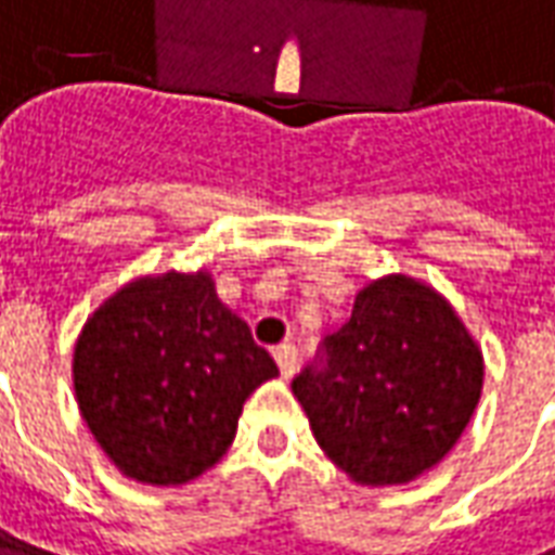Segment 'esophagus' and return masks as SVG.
<instances>
[{"label":"esophagus","instance_id":"obj_1","mask_svg":"<svg viewBox=\"0 0 555 555\" xmlns=\"http://www.w3.org/2000/svg\"><path fill=\"white\" fill-rule=\"evenodd\" d=\"M271 353H274V359H278V369H281L284 377H293V374H296V365H299V350H296L293 344H278Z\"/></svg>","mask_w":555,"mask_h":555}]
</instances>
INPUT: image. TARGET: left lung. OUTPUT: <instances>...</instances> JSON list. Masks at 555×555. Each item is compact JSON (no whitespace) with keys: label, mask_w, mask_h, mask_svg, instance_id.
I'll use <instances>...</instances> for the list:
<instances>
[{"label":"left lung","mask_w":555,"mask_h":555,"mask_svg":"<svg viewBox=\"0 0 555 555\" xmlns=\"http://www.w3.org/2000/svg\"><path fill=\"white\" fill-rule=\"evenodd\" d=\"M483 353L453 305L387 274L293 380L317 444L365 487L411 483L444 460L475 414Z\"/></svg>","instance_id":"left-lung-1"}]
</instances>
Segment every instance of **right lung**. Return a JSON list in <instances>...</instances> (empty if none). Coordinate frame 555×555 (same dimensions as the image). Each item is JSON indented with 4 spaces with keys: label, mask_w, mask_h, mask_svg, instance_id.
Listing matches in <instances>:
<instances>
[{
    "label": "right lung",
    "mask_w": 555,
    "mask_h": 555,
    "mask_svg": "<svg viewBox=\"0 0 555 555\" xmlns=\"http://www.w3.org/2000/svg\"><path fill=\"white\" fill-rule=\"evenodd\" d=\"M83 423L126 477L181 487L227 453L241 408L278 365L217 299L208 271L120 286L75 344Z\"/></svg>",
    "instance_id": "right-lung-1"
}]
</instances>
